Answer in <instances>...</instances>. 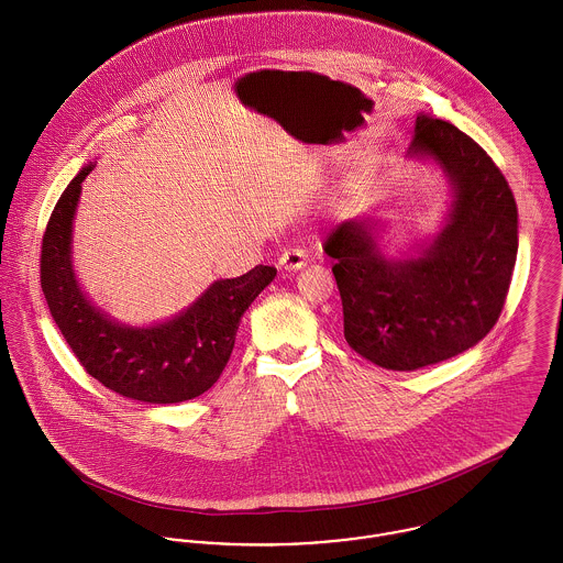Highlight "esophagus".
I'll return each mask as SVG.
<instances>
[{"instance_id": "34e87169", "label": "esophagus", "mask_w": 563, "mask_h": 563, "mask_svg": "<svg viewBox=\"0 0 563 563\" xmlns=\"http://www.w3.org/2000/svg\"><path fill=\"white\" fill-rule=\"evenodd\" d=\"M306 263H308L306 253L300 251V249H289V251H285V253L278 257V267H280V269H287V272L302 269Z\"/></svg>"}]
</instances>
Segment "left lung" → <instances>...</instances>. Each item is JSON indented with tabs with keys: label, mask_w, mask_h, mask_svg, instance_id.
<instances>
[{
	"label": "left lung",
	"mask_w": 563,
	"mask_h": 563,
	"mask_svg": "<svg viewBox=\"0 0 563 563\" xmlns=\"http://www.w3.org/2000/svg\"><path fill=\"white\" fill-rule=\"evenodd\" d=\"M411 158H431L452 184L443 229L418 255L389 260L377 220L351 218L325 240L353 351L389 371H416L477 345L506 302L519 212L499 167L472 136L420 113Z\"/></svg>",
	"instance_id": "8db88e82"
}]
</instances>
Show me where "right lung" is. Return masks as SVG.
Returning <instances> with one entry per match:
<instances>
[{
  "label": "right lung",
  "mask_w": 563,
  "mask_h": 563,
  "mask_svg": "<svg viewBox=\"0 0 563 563\" xmlns=\"http://www.w3.org/2000/svg\"><path fill=\"white\" fill-rule=\"evenodd\" d=\"M84 167L48 218L41 251V285L51 317L87 373L132 400L172 405L201 396L224 371L242 314L274 280L276 267L257 265L212 283L186 310L163 323L132 328L89 302L73 269V220Z\"/></svg>",
  "instance_id": "add662e5"
}]
</instances>
